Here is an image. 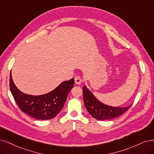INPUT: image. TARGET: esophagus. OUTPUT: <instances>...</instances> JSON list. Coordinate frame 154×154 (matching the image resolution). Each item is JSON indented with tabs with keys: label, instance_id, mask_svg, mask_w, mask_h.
Masks as SVG:
<instances>
[{
	"label": "esophagus",
	"instance_id": "34e87169",
	"mask_svg": "<svg viewBox=\"0 0 154 154\" xmlns=\"http://www.w3.org/2000/svg\"><path fill=\"white\" fill-rule=\"evenodd\" d=\"M74 79H75V83L76 84L79 85V84H81L82 79H81V78L80 77H79V76H75Z\"/></svg>",
	"mask_w": 154,
	"mask_h": 154
}]
</instances>
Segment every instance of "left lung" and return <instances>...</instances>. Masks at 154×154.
I'll list each match as a JSON object with an SVG mask.
<instances>
[{
    "label": "left lung",
    "instance_id": "left-lung-1",
    "mask_svg": "<svg viewBox=\"0 0 154 154\" xmlns=\"http://www.w3.org/2000/svg\"><path fill=\"white\" fill-rule=\"evenodd\" d=\"M84 103L87 110L97 120H109L121 116L131 105L126 107H114L103 104L100 101L86 86H83Z\"/></svg>",
    "mask_w": 154,
    "mask_h": 154
}]
</instances>
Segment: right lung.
I'll return each mask as SVG.
<instances>
[{"label":"right lung","mask_w":154,"mask_h":154,"mask_svg":"<svg viewBox=\"0 0 154 154\" xmlns=\"http://www.w3.org/2000/svg\"><path fill=\"white\" fill-rule=\"evenodd\" d=\"M74 86V79L61 82L51 92L38 96L23 93L16 88L10 73L9 86L11 93L22 112L39 120L54 118L61 110L67 96Z\"/></svg>","instance_id":"1"}]
</instances>
